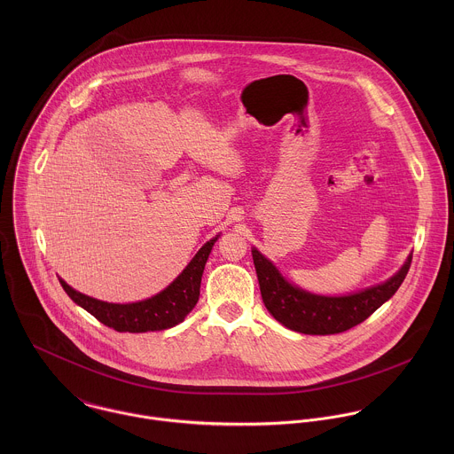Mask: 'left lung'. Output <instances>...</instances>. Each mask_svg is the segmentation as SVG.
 Listing matches in <instances>:
<instances>
[{"label": "left lung", "instance_id": "8db88e82", "mask_svg": "<svg viewBox=\"0 0 454 454\" xmlns=\"http://www.w3.org/2000/svg\"><path fill=\"white\" fill-rule=\"evenodd\" d=\"M260 294L267 311L290 330L309 335H330L367 320L398 290L407 276L412 255L387 283L344 297H324L290 285L259 250H252Z\"/></svg>", "mask_w": 454, "mask_h": 454}]
</instances>
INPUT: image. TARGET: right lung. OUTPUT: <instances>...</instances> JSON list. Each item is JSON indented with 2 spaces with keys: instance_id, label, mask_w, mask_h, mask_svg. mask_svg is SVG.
I'll use <instances>...</instances> for the list:
<instances>
[{
  "instance_id": "1",
  "label": "right lung",
  "mask_w": 454,
  "mask_h": 454,
  "mask_svg": "<svg viewBox=\"0 0 454 454\" xmlns=\"http://www.w3.org/2000/svg\"><path fill=\"white\" fill-rule=\"evenodd\" d=\"M216 239L218 236L209 239L195 254L194 259L191 260V263L184 269V272L166 290L141 302H132V304L103 302L73 290L63 279L59 281L74 304L89 311L101 324L117 332L139 333L148 330L152 332L166 330L175 325L182 324L185 317L194 309L199 301L200 278L204 272V265Z\"/></svg>"
}]
</instances>
